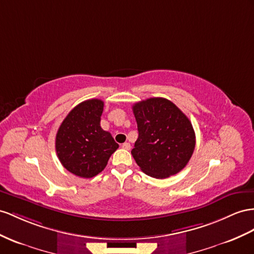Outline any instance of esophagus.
<instances>
[{
	"label": "esophagus",
	"instance_id": "34e87169",
	"mask_svg": "<svg viewBox=\"0 0 254 254\" xmlns=\"http://www.w3.org/2000/svg\"><path fill=\"white\" fill-rule=\"evenodd\" d=\"M121 147L123 149H126V150H129V149H131V144H129V142H125V144L121 145Z\"/></svg>",
	"mask_w": 254,
	"mask_h": 254
}]
</instances>
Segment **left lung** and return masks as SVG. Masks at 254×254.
Segmentation results:
<instances>
[{
    "label": "left lung",
    "mask_w": 254,
    "mask_h": 254,
    "mask_svg": "<svg viewBox=\"0 0 254 254\" xmlns=\"http://www.w3.org/2000/svg\"><path fill=\"white\" fill-rule=\"evenodd\" d=\"M133 113L138 138L131 152L140 170L164 179L185 168L195 148V133L188 117L164 97L135 103Z\"/></svg>",
    "instance_id": "left-lung-1"
}]
</instances>
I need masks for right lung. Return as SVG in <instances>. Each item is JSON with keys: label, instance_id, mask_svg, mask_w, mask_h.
<instances>
[{"label": "right lung", "instance_id": "obj_1", "mask_svg": "<svg viewBox=\"0 0 254 254\" xmlns=\"http://www.w3.org/2000/svg\"><path fill=\"white\" fill-rule=\"evenodd\" d=\"M104 102L91 99L70 110L56 136V151L61 164L81 178H92L106 167L119 145L101 127Z\"/></svg>", "mask_w": 254, "mask_h": 254}]
</instances>
